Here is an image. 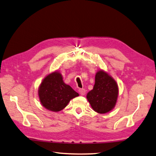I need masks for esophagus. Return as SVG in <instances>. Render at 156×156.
Here are the masks:
<instances>
[{
  "label": "esophagus",
  "mask_w": 156,
  "mask_h": 156,
  "mask_svg": "<svg viewBox=\"0 0 156 156\" xmlns=\"http://www.w3.org/2000/svg\"><path fill=\"white\" fill-rule=\"evenodd\" d=\"M79 93L81 95H84L85 93H86V90H85L84 88H80V89H79Z\"/></svg>",
  "instance_id": "34e87169"
}]
</instances>
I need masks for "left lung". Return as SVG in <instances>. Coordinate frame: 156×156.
I'll list each match as a JSON object with an SVG mask.
<instances>
[{"instance_id":"obj_1","label":"left lung","mask_w":156,"mask_h":156,"mask_svg":"<svg viewBox=\"0 0 156 156\" xmlns=\"http://www.w3.org/2000/svg\"><path fill=\"white\" fill-rule=\"evenodd\" d=\"M118 94L117 82L108 72L99 69L93 88L87 93V98L94 112L106 114L115 108Z\"/></svg>"}]
</instances>
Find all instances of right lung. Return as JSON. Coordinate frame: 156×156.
<instances>
[{
	"label": "right lung",
	"instance_id": "obj_1",
	"mask_svg": "<svg viewBox=\"0 0 156 156\" xmlns=\"http://www.w3.org/2000/svg\"><path fill=\"white\" fill-rule=\"evenodd\" d=\"M38 94L42 105L54 112L62 110L70 100L79 96L69 85L63 82V76L59 71L46 76L40 84Z\"/></svg>",
	"mask_w": 156,
	"mask_h": 156
}]
</instances>
